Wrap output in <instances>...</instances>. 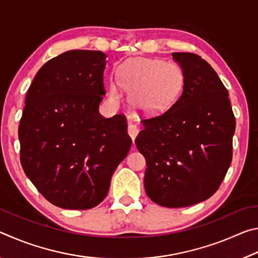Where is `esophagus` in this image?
<instances>
[{
    "label": "esophagus",
    "mask_w": 258,
    "mask_h": 258,
    "mask_svg": "<svg viewBox=\"0 0 258 258\" xmlns=\"http://www.w3.org/2000/svg\"><path fill=\"white\" fill-rule=\"evenodd\" d=\"M127 132H128V135L131 137V139H132L133 142H134V140H135V138H137V135H138V133H139L138 126L135 125V124H133V123H128Z\"/></svg>",
    "instance_id": "obj_1"
}]
</instances>
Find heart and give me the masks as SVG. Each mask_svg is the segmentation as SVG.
<instances>
[{"instance_id":"obj_1","label":"heart","mask_w":258,"mask_h":258,"mask_svg":"<svg viewBox=\"0 0 258 258\" xmlns=\"http://www.w3.org/2000/svg\"><path fill=\"white\" fill-rule=\"evenodd\" d=\"M182 85L183 74L175 63L135 58L120 64L118 82H110L109 93L112 99H119L123 89L131 94V102L135 108L156 113L175 101Z\"/></svg>"}]
</instances>
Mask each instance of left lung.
<instances>
[{"mask_svg":"<svg viewBox=\"0 0 258 258\" xmlns=\"http://www.w3.org/2000/svg\"><path fill=\"white\" fill-rule=\"evenodd\" d=\"M182 68L183 90L172 107L143 119L135 139L145 156V187L152 202L178 208L215 194L232 160L235 118L225 89L206 60L172 54Z\"/></svg>","mask_w":258,"mask_h":258,"instance_id":"1","label":"left lung"}]
</instances>
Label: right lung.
Masks as SVG:
<instances>
[{
  "label": "right lung",
  "instance_id": "1",
  "mask_svg": "<svg viewBox=\"0 0 258 258\" xmlns=\"http://www.w3.org/2000/svg\"><path fill=\"white\" fill-rule=\"evenodd\" d=\"M106 58L101 51L63 52L43 64L26 95L20 163L43 197L61 208L98 206L132 145L125 115L99 113Z\"/></svg>",
  "mask_w": 258,
  "mask_h": 258
}]
</instances>
